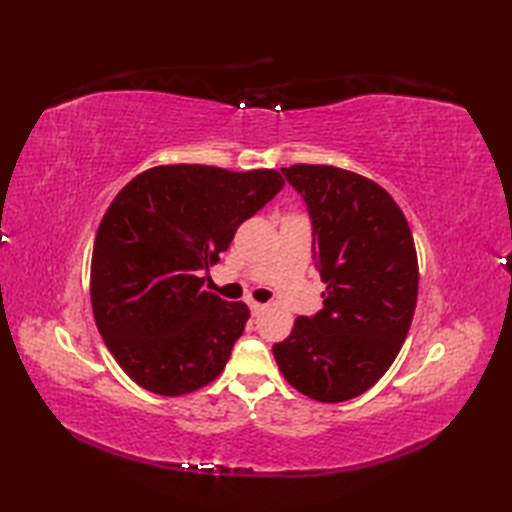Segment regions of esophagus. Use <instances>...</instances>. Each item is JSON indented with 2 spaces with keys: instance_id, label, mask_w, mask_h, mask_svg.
I'll use <instances>...</instances> for the list:
<instances>
[{
  "instance_id": "obj_1",
  "label": "esophagus",
  "mask_w": 512,
  "mask_h": 512,
  "mask_svg": "<svg viewBox=\"0 0 512 512\" xmlns=\"http://www.w3.org/2000/svg\"><path fill=\"white\" fill-rule=\"evenodd\" d=\"M248 308L253 312V317H257V314H262L266 310L264 303H257V301H248Z\"/></svg>"
}]
</instances>
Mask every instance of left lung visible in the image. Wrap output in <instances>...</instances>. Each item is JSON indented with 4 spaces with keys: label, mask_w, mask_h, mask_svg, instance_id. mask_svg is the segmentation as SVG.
<instances>
[{
    "label": "left lung",
    "mask_w": 512,
    "mask_h": 512,
    "mask_svg": "<svg viewBox=\"0 0 512 512\" xmlns=\"http://www.w3.org/2000/svg\"><path fill=\"white\" fill-rule=\"evenodd\" d=\"M312 220L325 284L323 310L299 317L273 345L288 383L319 402H343L378 383L407 339L418 299L409 224L374 180L330 165L281 169Z\"/></svg>",
    "instance_id": "left-lung-1"
}]
</instances>
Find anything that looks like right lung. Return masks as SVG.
Returning <instances> with one entry per match:
<instances>
[{
  "label": "right lung",
  "mask_w": 512,
  "mask_h": 512,
  "mask_svg": "<svg viewBox=\"0 0 512 512\" xmlns=\"http://www.w3.org/2000/svg\"><path fill=\"white\" fill-rule=\"evenodd\" d=\"M284 187L275 169L160 165L127 182L94 239L96 328L136 385L184 396L222 374L250 310L204 290L235 231Z\"/></svg>",
  "instance_id": "right-lung-1"
}]
</instances>
